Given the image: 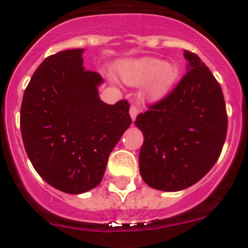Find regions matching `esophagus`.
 <instances>
[{
  "label": "esophagus",
  "instance_id": "34e87169",
  "mask_svg": "<svg viewBox=\"0 0 248 248\" xmlns=\"http://www.w3.org/2000/svg\"><path fill=\"white\" fill-rule=\"evenodd\" d=\"M129 113H130V117H131V119L133 120H135V118H137V115H138V113H139V109H138V107L137 105H131L130 107V111H129Z\"/></svg>",
  "mask_w": 248,
  "mask_h": 248
}]
</instances>
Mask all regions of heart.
Returning <instances> with one entry per match:
<instances>
[{"instance_id":"1","label":"heart","mask_w":248,"mask_h":248,"mask_svg":"<svg viewBox=\"0 0 248 248\" xmlns=\"http://www.w3.org/2000/svg\"><path fill=\"white\" fill-rule=\"evenodd\" d=\"M120 79L125 84L145 83L144 94L149 100L163 99L172 89L179 78V65L174 62H161L157 58L124 61L117 65Z\"/></svg>"}]
</instances>
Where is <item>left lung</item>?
<instances>
[{
    "mask_svg": "<svg viewBox=\"0 0 248 248\" xmlns=\"http://www.w3.org/2000/svg\"><path fill=\"white\" fill-rule=\"evenodd\" d=\"M187 72L176 87L140 113L139 153L143 180L161 191L194 185L217 161L227 134L222 89L198 54L184 50Z\"/></svg>",
    "mask_w": 248,
    "mask_h": 248,
    "instance_id": "obj_1",
    "label": "left lung"
}]
</instances>
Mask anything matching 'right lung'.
Here are the masks:
<instances>
[{
	"mask_svg": "<svg viewBox=\"0 0 248 248\" xmlns=\"http://www.w3.org/2000/svg\"><path fill=\"white\" fill-rule=\"evenodd\" d=\"M83 49L47 57L21 105V133L34 170L50 186L82 194L99 185L109 154L130 126L125 99L105 104L103 78L83 67Z\"/></svg>",
	"mask_w": 248,
	"mask_h": 248,
	"instance_id": "1",
	"label": "right lung"
}]
</instances>
